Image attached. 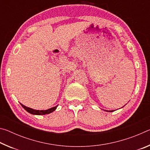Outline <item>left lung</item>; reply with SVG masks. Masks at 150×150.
I'll return each instance as SVG.
<instances>
[{
    "mask_svg": "<svg viewBox=\"0 0 150 150\" xmlns=\"http://www.w3.org/2000/svg\"><path fill=\"white\" fill-rule=\"evenodd\" d=\"M107 112H113V110H109V111L107 110Z\"/></svg>",
    "mask_w": 150,
    "mask_h": 150,
    "instance_id": "1",
    "label": "left lung"
}]
</instances>
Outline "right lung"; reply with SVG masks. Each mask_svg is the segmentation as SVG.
<instances>
[{
  "label": "right lung",
  "mask_w": 150,
  "mask_h": 150,
  "mask_svg": "<svg viewBox=\"0 0 150 150\" xmlns=\"http://www.w3.org/2000/svg\"><path fill=\"white\" fill-rule=\"evenodd\" d=\"M20 105L21 106L23 107L25 110H26L28 112H29L30 114H32V115H48V114H50L51 112H54V110H55V109L57 108V106H55L54 107H52L51 108L47 109V110H35V109H33L31 108H29V107H27V106H24L22 105V104L20 103Z\"/></svg>",
  "instance_id": "add662e5"
}]
</instances>
